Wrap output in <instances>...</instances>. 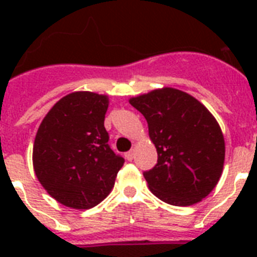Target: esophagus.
I'll return each instance as SVG.
<instances>
[{
  "label": "esophagus",
  "mask_w": 257,
  "mask_h": 257,
  "mask_svg": "<svg viewBox=\"0 0 257 257\" xmlns=\"http://www.w3.org/2000/svg\"><path fill=\"white\" fill-rule=\"evenodd\" d=\"M125 157H126V159H128L129 161L133 160V159H135V149H131L129 152H126V155H125Z\"/></svg>",
  "instance_id": "esophagus-1"
}]
</instances>
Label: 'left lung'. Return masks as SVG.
Listing matches in <instances>:
<instances>
[{
    "label": "left lung",
    "mask_w": 257,
    "mask_h": 257,
    "mask_svg": "<svg viewBox=\"0 0 257 257\" xmlns=\"http://www.w3.org/2000/svg\"><path fill=\"white\" fill-rule=\"evenodd\" d=\"M148 122L157 164L144 172L153 195L185 207L212 192L223 172L225 144L219 124L195 97L179 89H156L129 100Z\"/></svg>",
    "instance_id": "8db88e82"
}]
</instances>
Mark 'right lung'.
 Instances as JSON below:
<instances>
[{"label": "right lung", "instance_id": "add662e5", "mask_svg": "<svg viewBox=\"0 0 257 257\" xmlns=\"http://www.w3.org/2000/svg\"><path fill=\"white\" fill-rule=\"evenodd\" d=\"M108 97L74 92L50 109L36 135L33 167L53 199L74 209L96 207L110 193L124 157L109 147Z\"/></svg>", "mask_w": 257, "mask_h": 257}]
</instances>
